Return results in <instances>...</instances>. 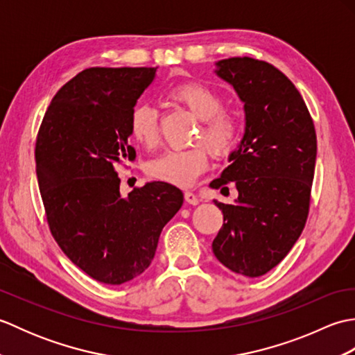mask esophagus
Returning <instances> with one entry per match:
<instances>
[{"label": "esophagus", "instance_id": "obj_1", "mask_svg": "<svg viewBox=\"0 0 355 355\" xmlns=\"http://www.w3.org/2000/svg\"><path fill=\"white\" fill-rule=\"evenodd\" d=\"M184 200H186V202H189V205H193V206H197L200 202L197 195H195L193 192H189V191L184 192Z\"/></svg>", "mask_w": 355, "mask_h": 355}]
</instances>
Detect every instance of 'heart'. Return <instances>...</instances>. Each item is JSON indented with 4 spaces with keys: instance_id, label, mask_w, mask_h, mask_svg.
Masks as SVG:
<instances>
[{
    "instance_id": "b5f03b06",
    "label": "heart",
    "mask_w": 355,
    "mask_h": 355,
    "mask_svg": "<svg viewBox=\"0 0 355 355\" xmlns=\"http://www.w3.org/2000/svg\"><path fill=\"white\" fill-rule=\"evenodd\" d=\"M171 99L183 103L201 122L195 145L169 149L148 163V173L155 180L178 187L193 184L207 168L209 153L215 158L227 157L239 137V122L233 112L223 110V99L206 85L191 82L172 89ZM130 131L140 145L154 148L158 141V116L148 103L135 105L130 116Z\"/></svg>"
}]
</instances>
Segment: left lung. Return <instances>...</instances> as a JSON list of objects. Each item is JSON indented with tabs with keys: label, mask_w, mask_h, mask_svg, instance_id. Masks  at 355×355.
Instances as JSON below:
<instances>
[{
	"label": "left lung",
	"mask_w": 355,
	"mask_h": 355,
	"mask_svg": "<svg viewBox=\"0 0 355 355\" xmlns=\"http://www.w3.org/2000/svg\"><path fill=\"white\" fill-rule=\"evenodd\" d=\"M216 74L244 102L245 132L210 183L220 189L233 182L238 189L236 205L214 200L224 223L212 250L229 270L258 277L288 254L305 227L318 139L302 96L276 67L229 58L216 62Z\"/></svg>",
	"instance_id": "8db88e82"
}]
</instances>
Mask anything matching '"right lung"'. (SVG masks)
<instances>
[{
    "label": "right lung",
    "instance_id": "right-lung-1",
    "mask_svg": "<svg viewBox=\"0 0 355 355\" xmlns=\"http://www.w3.org/2000/svg\"><path fill=\"white\" fill-rule=\"evenodd\" d=\"M153 67H93L59 89L35 145L45 216L61 250L108 285L137 277L153 262L158 238L183 205V192L146 183L123 197L117 168L135 160L130 116L155 78Z\"/></svg>",
    "mask_w": 355,
    "mask_h": 355
}]
</instances>
